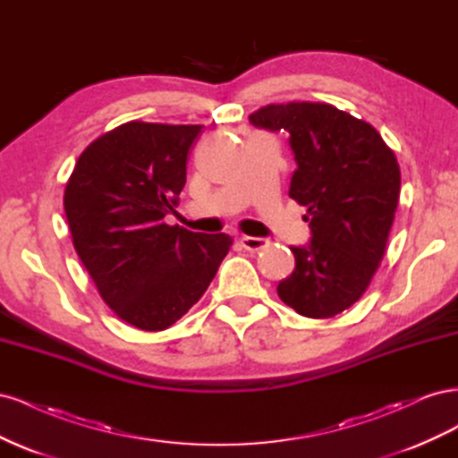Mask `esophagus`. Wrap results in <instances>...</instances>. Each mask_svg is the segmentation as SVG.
<instances>
[{
	"mask_svg": "<svg viewBox=\"0 0 458 458\" xmlns=\"http://www.w3.org/2000/svg\"><path fill=\"white\" fill-rule=\"evenodd\" d=\"M241 244H242V248H246V250L258 252V250H261V248L267 246V241L261 237H242Z\"/></svg>",
	"mask_w": 458,
	"mask_h": 458,
	"instance_id": "1",
	"label": "esophagus"
}]
</instances>
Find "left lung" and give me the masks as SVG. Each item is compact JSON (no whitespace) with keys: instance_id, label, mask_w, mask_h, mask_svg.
Returning a JSON list of instances; mask_svg holds the SVG:
<instances>
[{"instance_id":"1","label":"left lung","mask_w":458,"mask_h":458,"mask_svg":"<svg viewBox=\"0 0 458 458\" xmlns=\"http://www.w3.org/2000/svg\"><path fill=\"white\" fill-rule=\"evenodd\" d=\"M250 123L288 133L298 165L288 195L308 206L311 229L308 244L290 246L296 267L276 293L303 317H335L382 261L401 189L395 155L370 123L325 103L269 105Z\"/></svg>"}]
</instances>
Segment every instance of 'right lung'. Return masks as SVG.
<instances>
[{
    "label": "right lung",
    "mask_w": 458,
    "mask_h": 458,
    "mask_svg": "<svg viewBox=\"0 0 458 458\" xmlns=\"http://www.w3.org/2000/svg\"><path fill=\"white\" fill-rule=\"evenodd\" d=\"M202 126L128 122L81 152L64 189L76 252L123 321L164 330L210 286L233 239L164 224Z\"/></svg>",
    "instance_id": "1"
}]
</instances>
